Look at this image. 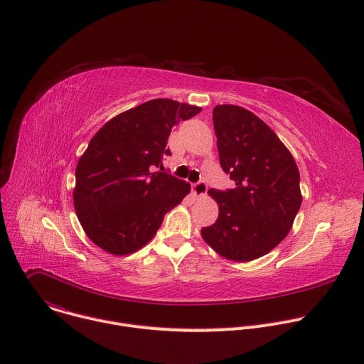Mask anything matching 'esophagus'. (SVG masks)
<instances>
[{
	"mask_svg": "<svg viewBox=\"0 0 364 364\" xmlns=\"http://www.w3.org/2000/svg\"><path fill=\"white\" fill-rule=\"evenodd\" d=\"M191 190H193L194 196L201 197V196H204L205 191H207V184H205L204 180H200V181H197V183H194V184L191 186Z\"/></svg>",
	"mask_w": 364,
	"mask_h": 364,
	"instance_id": "esophagus-1",
	"label": "esophagus"
}]
</instances>
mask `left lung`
I'll use <instances>...</instances> for the list:
<instances>
[{"mask_svg":"<svg viewBox=\"0 0 364 364\" xmlns=\"http://www.w3.org/2000/svg\"><path fill=\"white\" fill-rule=\"evenodd\" d=\"M213 127L220 166L236 187L209 190L219 218L201 229V236L230 261H253L291 230L302 201L299 171L277 134L250 111L218 105Z\"/></svg>","mask_w":364,"mask_h":364,"instance_id":"8db88e82","label":"left lung"}]
</instances>
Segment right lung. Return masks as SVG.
Listing matches in <instances>:
<instances>
[{"label":"right lung","mask_w":364,"mask_h":364,"mask_svg":"<svg viewBox=\"0 0 364 364\" xmlns=\"http://www.w3.org/2000/svg\"><path fill=\"white\" fill-rule=\"evenodd\" d=\"M201 108L152 99L119 114L90 139L76 167L75 210L89 239L112 255L145 246L167 212L190 193V184L168 174L163 159L174 125Z\"/></svg>","instance_id":"add662e5"}]
</instances>
